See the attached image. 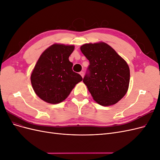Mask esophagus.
<instances>
[{
    "mask_svg": "<svg viewBox=\"0 0 160 160\" xmlns=\"http://www.w3.org/2000/svg\"><path fill=\"white\" fill-rule=\"evenodd\" d=\"M80 75H81L82 77H84V72L83 71H81L80 72Z\"/></svg>",
    "mask_w": 160,
    "mask_h": 160,
    "instance_id": "34e87169",
    "label": "esophagus"
}]
</instances>
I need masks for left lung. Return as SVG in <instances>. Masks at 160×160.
<instances>
[{"mask_svg": "<svg viewBox=\"0 0 160 160\" xmlns=\"http://www.w3.org/2000/svg\"><path fill=\"white\" fill-rule=\"evenodd\" d=\"M81 51L89 61L83 81L93 99L103 106L118 103L128 89L130 72L127 62L105 42L85 44Z\"/></svg>", "mask_w": 160, "mask_h": 160, "instance_id": "1", "label": "left lung"}]
</instances>
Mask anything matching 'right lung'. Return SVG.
<instances>
[{"label":"right lung","mask_w":160,"mask_h":160,"mask_svg":"<svg viewBox=\"0 0 160 160\" xmlns=\"http://www.w3.org/2000/svg\"><path fill=\"white\" fill-rule=\"evenodd\" d=\"M74 46L54 44L43 52L31 76L35 93L47 103L65 100L82 77L72 69L69 57Z\"/></svg>","instance_id":"1"}]
</instances>
